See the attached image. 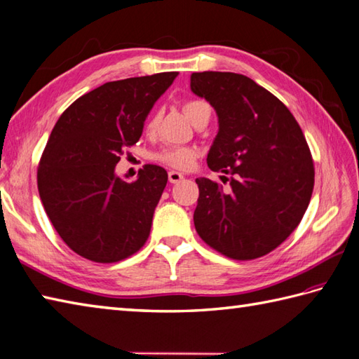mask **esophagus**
I'll return each instance as SVG.
<instances>
[{
    "instance_id": "esophagus-1",
    "label": "esophagus",
    "mask_w": 359,
    "mask_h": 359,
    "mask_svg": "<svg viewBox=\"0 0 359 359\" xmlns=\"http://www.w3.org/2000/svg\"><path fill=\"white\" fill-rule=\"evenodd\" d=\"M168 180H170V184H179L180 180H184V174L177 171H170L168 172Z\"/></svg>"
}]
</instances>
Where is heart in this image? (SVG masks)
Masks as SVG:
<instances>
[{"label": "heart", "mask_w": 359, "mask_h": 359, "mask_svg": "<svg viewBox=\"0 0 359 359\" xmlns=\"http://www.w3.org/2000/svg\"><path fill=\"white\" fill-rule=\"evenodd\" d=\"M207 108H210V104L203 100H188L184 103V111L187 114V117L191 121H194V118ZM157 123L158 116L156 112L151 114L147 118V123H144V131L148 134H152L156 131ZM197 156H199V149L194 147H168L157 152L156 158L158 162L165 163L166 166L174 168V170L187 171L189 168L194 166Z\"/></svg>", "instance_id": "obj_1"}]
</instances>
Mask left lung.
<instances>
[{"mask_svg":"<svg viewBox=\"0 0 359 359\" xmlns=\"http://www.w3.org/2000/svg\"><path fill=\"white\" fill-rule=\"evenodd\" d=\"M191 90L215 108L219 131L207 163L230 188L196 179L194 226L219 253L248 261L279 247L306 212L313 160L293 114L245 75L194 72Z\"/></svg>","mask_w":359,"mask_h":359,"instance_id":"1","label":"left lung"}]
</instances>
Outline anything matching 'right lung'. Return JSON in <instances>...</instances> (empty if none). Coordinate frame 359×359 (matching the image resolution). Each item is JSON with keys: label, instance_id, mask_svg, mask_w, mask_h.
I'll list each match as a JSON object with an SVG mask.
<instances>
[{"label": "right lung", "instance_id": "add662e5", "mask_svg": "<svg viewBox=\"0 0 359 359\" xmlns=\"http://www.w3.org/2000/svg\"><path fill=\"white\" fill-rule=\"evenodd\" d=\"M177 75L104 83L77 98L53 126L38 166V193L60 238L81 257L118 262L147 242L168 174L144 165L137 180L126 182L116 165L139 142L152 106Z\"/></svg>", "mask_w": 359, "mask_h": 359}]
</instances>
